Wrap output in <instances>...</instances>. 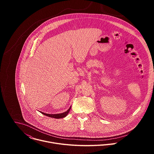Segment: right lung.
I'll list each match as a JSON object with an SVG mask.
<instances>
[{"label": "right lung", "instance_id": "1", "mask_svg": "<svg viewBox=\"0 0 154 154\" xmlns=\"http://www.w3.org/2000/svg\"><path fill=\"white\" fill-rule=\"evenodd\" d=\"M71 106H70V108L68 109V110L66 112H65L64 113H60V114H54V115H52V114H47V113H45L43 112H41L42 114L45 115L47 116H49V117H51V118H56V119H60V118H64L67 116V115L68 114V113L69 112L70 109H71Z\"/></svg>", "mask_w": 154, "mask_h": 154}]
</instances>
